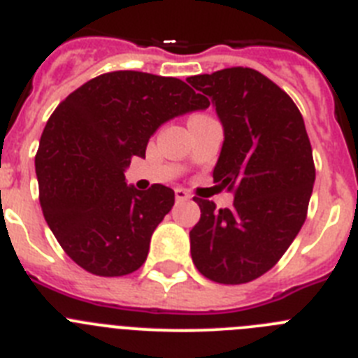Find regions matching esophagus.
I'll return each mask as SVG.
<instances>
[{
	"mask_svg": "<svg viewBox=\"0 0 358 358\" xmlns=\"http://www.w3.org/2000/svg\"><path fill=\"white\" fill-rule=\"evenodd\" d=\"M176 199H177V201H179V202L188 201L189 194H188V192H186L185 188H176Z\"/></svg>",
	"mask_w": 358,
	"mask_h": 358,
	"instance_id": "esophagus-1",
	"label": "esophagus"
}]
</instances>
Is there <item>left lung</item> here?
I'll list each match as a JSON object with an SVG mask.
<instances>
[{
	"label": "left lung",
	"mask_w": 358,
	"mask_h": 358,
	"mask_svg": "<svg viewBox=\"0 0 358 358\" xmlns=\"http://www.w3.org/2000/svg\"><path fill=\"white\" fill-rule=\"evenodd\" d=\"M211 98L224 127L213 181L235 194L231 210L195 197L201 220L189 231L199 273L224 285L260 278L301 229L315 181L305 122L292 98L251 68L186 78Z\"/></svg>",
	"instance_id": "obj_1"
}]
</instances>
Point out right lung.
<instances>
[{
  "mask_svg": "<svg viewBox=\"0 0 358 358\" xmlns=\"http://www.w3.org/2000/svg\"><path fill=\"white\" fill-rule=\"evenodd\" d=\"M186 82L143 71H110L85 82L50 116L36 173L39 202L66 255L96 276H125L147 260L150 236L176 195L163 185L125 182L161 123L206 109Z\"/></svg>",
  "mask_w": 358,
  "mask_h": 358,
  "instance_id": "1",
  "label": "right lung"
}]
</instances>
